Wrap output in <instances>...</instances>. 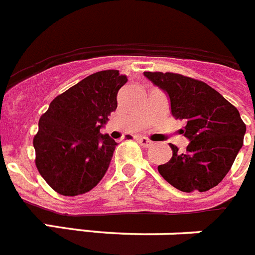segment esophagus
<instances>
[{
    "instance_id": "obj_1",
    "label": "esophagus",
    "mask_w": 255,
    "mask_h": 255,
    "mask_svg": "<svg viewBox=\"0 0 255 255\" xmlns=\"http://www.w3.org/2000/svg\"><path fill=\"white\" fill-rule=\"evenodd\" d=\"M136 140H138L139 144H140V145H143L144 148H149V147H152V145H153L152 141H150L149 139L144 138V136H141V138H138Z\"/></svg>"
}]
</instances>
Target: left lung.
<instances>
[{"instance_id":"8db88e82","label":"left lung","mask_w":255,"mask_h":255,"mask_svg":"<svg viewBox=\"0 0 255 255\" xmlns=\"http://www.w3.org/2000/svg\"><path fill=\"white\" fill-rule=\"evenodd\" d=\"M144 76L170 98L171 114L185 120L182 130L189 139L185 152L171 144L172 157L159 164L158 172L184 193L207 191L226 176L242 149L247 126L240 114L208 84L173 73Z\"/></svg>"}]
</instances>
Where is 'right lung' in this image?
Wrapping results in <instances>:
<instances>
[{"instance_id":"obj_1","label":"right lung","mask_w":255,"mask_h":255,"mask_svg":"<svg viewBox=\"0 0 255 255\" xmlns=\"http://www.w3.org/2000/svg\"><path fill=\"white\" fill-rule=\"evenodd\" d=\"M126 82L117 70L92 74L56 97L40 116L33 140L35 164L61 195L84 194L107 172L117 143L100 130L117 108V93Z\"/></svg>"}]
</instances>
